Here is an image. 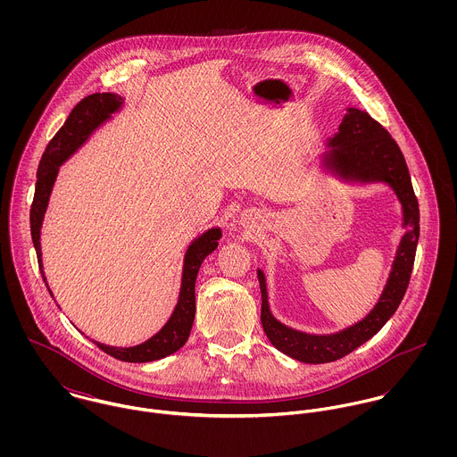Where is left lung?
I'll list each match as a JSON object with an SVG mask.
<instances>
[{
  "instance_id": "obj_1",
  "label": "left lung",
  "mask_w": 457,
  "mask_h": 457,
  "mask_svg": "<svg viewBox=\"0 0 457 457\" xmlns=\"http://www.w3.org/2000/svg\"><path fill=\"white\" fill-rule=\"evenodd\" d=\"M330 144L336 145V149L330 153V162L334 167L341 169V172L361 181L378 179L391 185L403 204L404 225H408L410 230L404 234L397 248L391 278L375 310L362 322L337 334L312 336L279 324L269 312L265 278L263 272L259 270L261 320L265 336L279 352L308 364L337 361L353 352L386 326L408 288L419 241V202L411 187L404 156L391 133L366 111L348 105L339 125V133Z\"/></svg>"
}]
</instances>
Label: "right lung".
Masks as SVG:
<instances>
[{
  "label": "right lung",
  "instance_id": "1",
  "mask_svg": "<svg viewBox=\"0 0 457 457\" xmlns=\"http://www.w3.org/2000/svg\"><path fill=\"white\" fill-rule=\"evenodd\" d=\"M121 96L112 93H95L86 98H82L70 116L66 118L65 125L58 130V133L51 138V142L46 147V153L42 154L38 172H37V187L35 196L29 211V225H31V239L37 250L38 265L42 269V252H40V227L44 220V212L47 209L49 195L54 185V179L58 176L60 165L66 158L87 138V135L95 130L100 123H104L118 107L121 105ZM221 237L220 228L207 230L204 236H200L192 243V246L187 252L185 267H183V285L178 306L170 317V320L163 326V328L154 334L151 339H147L142 345L130 346V348H116L109 345L96 343L100 350L105 353L125 361V362H151L162 357H167L179 350L194 326L195 319V279L198 267L202 261L218 248V239ZM42 278L46 281L44 270ZM47 285V281H46ZM51 292V290H49Z\"/></svg>",
  "mask_w": 457,
  "mask_h": 457
}]
</instances>
